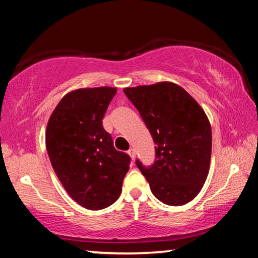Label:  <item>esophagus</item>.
Listing matches in <instances>:
<instances>
[{
    "instance_id": "34e87169",
    "label": "esophagus",
    "mask_w": 258,
    "mask_h": 258,
    "mask_svg": "<svg viewBox=\"0 0 258 258\" xmlns=\"http://www.w3.org/2000/svg\"><path fill=\"white\" fill-rule=\"evenodd\" d=\"M128 154H130V157L132 158V160H135L136 159V150L135 149H130L128 150Z\"/></svg>"
}]
</instances>
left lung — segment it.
<instances>
[{
  "mask_svg": "<svg viewBox=\"0 0 258 258\" xmlns=\"http://www.w3.org/2000/svg\"><path fill=\"white\" fill-rule=\"evenodd\" d=\"M156 144V161L137 166L167 205H184L202 190L210 169L212 133L204 109L179 85L161 81L123 88Z\"/></svg>",
  "mask_w": 258,
  "mask_h": 258,
  "instance_id": "obj_1",
  "label": "left lung"
}]
</instances>
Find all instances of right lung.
I'll return each mask as SVG.
<instances>
[{"mask_svg":"<svg viewBox=\"0 0 258 258\" xmlns=\"http://www.w3.org/2000/svg\"><path fill=\"white\" fill-rule=\"evenodd\" d=\"M115 87L79 88L67 93L51 113L46 147L67 194L88 210L112 205L130 169L128 154L114 149L102 119Z\"/></svg>","mask_w":258,"mask_h":258,"instance_id":"obj_1","label":"right lung"}]
</instances>
